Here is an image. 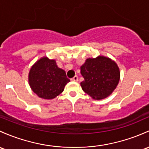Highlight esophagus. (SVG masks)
Masks as SVG:
<instances>
[{
	"mask_svg": "<svg viewBox=\"0 0 149 149\" xmlns=\"http://www.w3.org/2000/svg\"><path fill=\"white\" fill-rule=\"evenodd\" d=\"M71 81H78V77L77 76H75L74 77H73L71 78Z\"/></svg>",
	"mask_w": 149,
	"mask_h": 149,
	"instance_id": "esophagus-1",
	"label": "esophagus"
}]
</instances>
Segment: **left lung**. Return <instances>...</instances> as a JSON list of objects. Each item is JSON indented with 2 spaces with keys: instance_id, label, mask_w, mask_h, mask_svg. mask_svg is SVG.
Here are the masks:
<instances>
[{
  "instance_id": "obj_1",
  "label": "left lung",
  "mask_w": 149,
  "mask_h": 149,
  "mask_svg": "<svg viewBox=\"0 0 149 149\" xmlns=\"http://www.w3.org/2000/svg\"><path fill=\"white\" fill-rule=\"evenodd\" d=\"M84 81L81 83L85 93L93 98L108 97L118 84L120 72L115 62L104 56L88 58L81 66Z\"/></svg>"
}]
</instances>
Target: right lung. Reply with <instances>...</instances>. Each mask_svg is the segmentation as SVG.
I'll return each mask as SVG.
<instances>
[{"label": "right lung", "mask_w": 149, "mask_h": 149, "mask_svg": "<svg viewBox=\"0 0 149 149\" xmlns=\"http://www.w3.org/2000/svg\"><path fill=\"white\" fill-rule=\"evenodd\" d=\"M70 80L54 60L43 57L31 68L29 83L33 92L44 99H53L63 91Z\"/></svg>", "instance_id": "right-lung-1"}]
</instances>
